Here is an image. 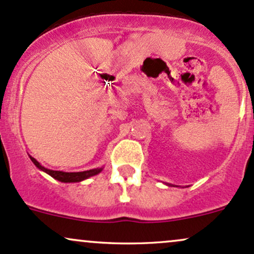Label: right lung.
Wrapping results in <instances>:
<instances>
[{
	"label": "right lung",
	"mask_w": 254,
	"mask_h": 254,
	"mask_svg": "<svg viewBox=\"0 0 254 254\" xmlns=\"http://www.w3.org/2000/svg\"><path fill=\"white\" fill-rule=\"evenodd\" d=\"M30 158H31V161L33 162V164H35L36 167L38 168V169H41V170H43V172L49 174V175L53 176L54 179H56V180H59L61 182H79V181H82V180H85V179L90 178V176L97 175V174L101 173V170H102V168H97V169L86 170V172L64 173V172H59V170L47 169V168H44L43 165L39 164L38 162H37L33 157H31V156H30Z\"/></svg>",
	"instance_id": "1"
}]
</instances>
